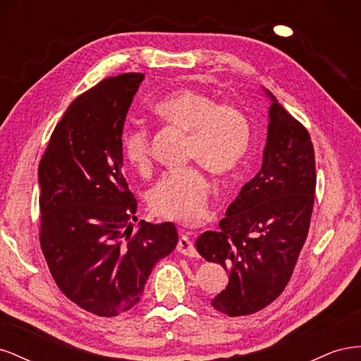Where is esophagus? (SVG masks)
<instances>
[{
  "label": "esophagus",
  "mask_w": 361,
  "mask_h": 361,
  "mask_svg": "<svg viewBox=\"0 0 361 361\" xmlns=\"http://www.w3.org/2000/svg\"><path fill=\"white\" fill-rule=\"evenodd\" d=\"M176 250L179 251L180 255H183V256L199 257L197 250H195V247H194L192 243H191V239H190L187 235H182V236L179 238V243H178Z\"/></svg>",
  "instance_id": "obj_1"
}]
</instances>
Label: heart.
<instances>
[{
    "label": "heart",
    "mask_w": 361,
    "mask_h": 361,
    "mask_svg": "<svg viewBox=\"0 0 361 361\" xmlns=\"http://www.w3.org/2000/svg\"><path fill=\"white\" fill-rule=\"evenodd\" d=\"M154 110L167 125L188 134V159L202 164L216 176L232 174L248 154L250 120L233 104H218L203 92L178 89L164 96ZM122 150L138 173L147 174L152 170L149 133L145 128L126 129ZM209 190V180L197 167L170 171L152 188L150 209L166 220L195 224L206 214Z\"/></svg>",
    "instance_id": "heart-1"
}]
</instances>
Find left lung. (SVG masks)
Masks as SVG:
<instances>
[{
  "mask_svg": "<svg viewBox=\"0 0 361 361\" xmlns=\"http://www.w3.org/2000/svg\"><path fill=\"white\" fill-rule=\"evenodd\" d=\"M269 99L264 164L227 207L220 231L202 233L195 248L228 272L212 307L228 316L251 314L286 288L309 232L314 202L310 135L276 96Z\"/></svg>",
  "mask_w": 361,
  "mask_h": 361,
  "instance_id": "left-lung-1",
  "label": "left lung"
}]
</instances>
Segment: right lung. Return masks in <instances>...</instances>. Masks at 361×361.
Returning a JSON list of instances; mask_svg holds the SVG:
<instances>
[{"mask_svg":"<svg viewBox=\"0 0 361 361\" xmlns=\"http://www.w3.org/2000/svg\"><path fill=\"white\" fill-rule=\"evenodd\" d=\"M143 73L101 81L69 105L39 164L40 245L60 290L111 318L140 301L178 244L173 223L140 221L123 176L122 134Z\"/></svg>","mask_w":361,"mask_h":361,"instance_id":"right-lung-1","label":"right lung"}]
</instances>
